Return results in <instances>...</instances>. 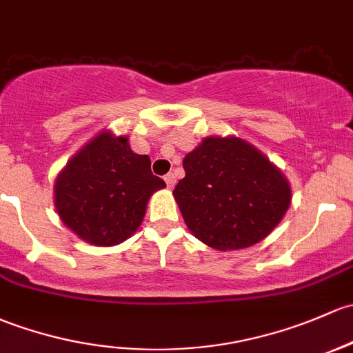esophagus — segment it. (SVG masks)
<instances>
[{
  "mask_svg": "<svg viewBox=\"0 0 353 353\" xmlns=\"http://www.w3.org/2000/svg\"><path fill=\"white\" fill-rule=\"evenodd\" d=\"M164 179H165L167 188H174V186H176V176H174V174H167Z\"/></svg>",
  "mask_w": 353,
  "mask_h": 353,
  "instance_id": "obj_1",
  "label": "esophagus"
}]
</instances>
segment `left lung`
Returning <instances> with one entry per match:
<instances>
[{"mask_svg": "<svg viewBox=\"0 0 353 353\" xmlns=\"http://www.w3.org/2000/svg\"><path fill=\"white\" fill-rule=\"evenodd\" d=\"M186 177L174 196L192 235L218 250H239L265 239L291 205V188L250 143L208 137L184 157Z\"/></svg>", "mask_w": 353, "mask_h": 353, "instance_id": "8db88e82", "label": "left lung"}]
</instances>
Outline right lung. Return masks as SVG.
Instances as JSON below:
<instances>
[{
	"label": "right lung",
	"instance_id": "right-lung-1",
	"mask_svg": "<svg viewBox=\"0 0 353 353\" xmlns=\"http://www.w3.org/2000/svg\"><path fill=\"white\" fill-rule=\"evenodd\" d=\"M165 188L148 155L127 137L101 133L77 152L55 181V208L65 225L92 245H117L135 233L152 192Z\"/></svg>",
	"mask_w": 353,
	"mask_h": 353
}]
</instances>
